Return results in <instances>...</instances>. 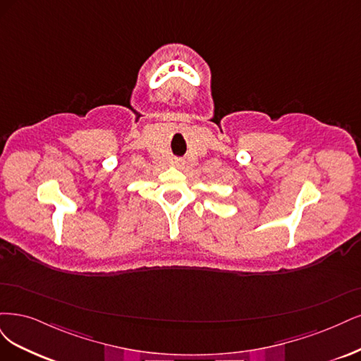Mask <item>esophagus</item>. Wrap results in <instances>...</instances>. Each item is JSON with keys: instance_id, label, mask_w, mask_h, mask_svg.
<instances>
[{"instance_id": "34e87169", "label": "esophagus", "mask_w": 361, "mask_h": 361, "mask_svg": "<svg viewBox=\"0 0 361 361\" xmlns=\"http://www.w3.org/2000/svg\"><path fill=\"white\" fill-rule=\"evenodd\" d=\"M173 165L180 166V165H181V160H180V159H176V160H173Z\"/></svg>"}]
</instances>
